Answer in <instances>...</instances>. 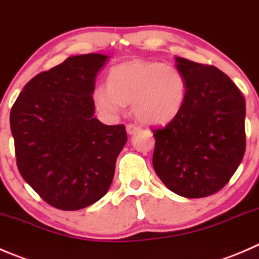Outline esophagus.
Segmentation results:
<instances>
[{
    "label": "esophagus",
    "instance_id": "1",
    "mask_svg": "<svg viewBox=\"0 0 259 259\" xmlns=\"http://www.w3.org/2000/svg\"><path fill=\"white\" fill-rule=\"evenodd\" d=\"M140 130H141V127H138L137 124L130 123V124H127V126H126V131H127V133H128V135H133V133L138 132Z\"/></svg>",
    "mask_w": 259,
    "mask_h": 259
}]
</instances>
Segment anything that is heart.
I'll return each instance as SVG.
<instances>
[{
  "label": "heart",
  "mask_w": 259,
  "mask_h": 259,
  "mask_svg": "<svg viewBox=\"0 0 259 259\" xmlns=\"http://www.w3.org/2000/svg\"><path fill=\"white\" fill-rule=\"evenodd\" d=\"M186 96V80L178 66L160 61L133 60L109 71V83L94 87L97 108L116 116L132 104L138 121L163 124L178 116Z\"/></svg>",
  "instance_id": "b5f03b06"
}]
</instances>
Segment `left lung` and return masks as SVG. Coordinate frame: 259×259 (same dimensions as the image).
<instances>
[{
  "instance_id": "left-lung-1",
  "label": "left lung",
  "mask_w": 259,
  "mask_h": 259,
  "mask_svg": "<svg viewBox=\"0 0 259 259\" xmlns=\"http://www.w3.org/2000/svg\"><path fill=\"white\" fill-rule=\"evenodd\" d=\"M186 80L178 116L152 130V165L160 180L184 198L222 190L245 152V101L229 76L213 65L176 58Z\"/></svg>"
}]
</instances>
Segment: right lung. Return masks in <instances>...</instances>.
Masks as SVG:
<instances>
[{"mask_svg": "<svg viewBox=\"0 0 259 259\" xmlns=\"http://www.w3.org/2000/svg\"><path fill=\"white\" fill-rule=\"evenodd\" d=\"M102 54L70 56L24 87L10 113L16 163L24 180L49 205L79 210L103 198L127 142L123 124L94 117Z\"/></svg>", "mask_w": 259, "mask_h": 259, "instance_id": "1", "label": "right lung"}]
</instances>
